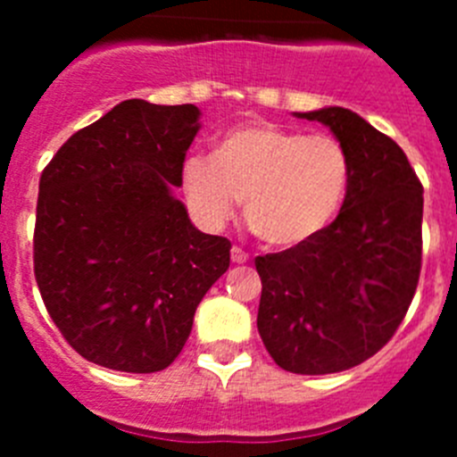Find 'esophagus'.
<instances>
[{"label":"esophagus","instance_id":"1","mask_svg":"<svg viewBox=\"0 0 457 457\" xmlns=\"http://www.w3.org/2000/svg\"><path fill=\"white\" fill-rule=\"evenodd\" d=\"M231 261H233V263H247V261H249V253L245 252V249L237 247V245H236V247L231 249Z\"/></svg>","mask_w":457,"mask_h":457}]
</instances>
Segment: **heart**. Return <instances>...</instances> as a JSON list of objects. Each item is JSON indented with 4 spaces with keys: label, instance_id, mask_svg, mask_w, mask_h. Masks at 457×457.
<instances>
[{
    "label": "heart",
    "instance_id": "obj_1",
    "mask_svg": "<svg viewBox=\"0 0 457 457\" xmlns=\"http://www.w3.org/2000/svg\"><path fill=\"white\" fill-rule=\"evenodd\" d=\"M353 180V157L332 135H306L270 120L226 130L212 157L192 155L183 185L192 210L224 224L242 201L249 231L277 249L300 247L332 224Z\"/></svg>",
    "mask_w": 457,
    "mask_h": 457
}]
</instances>
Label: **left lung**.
<instances>
[{"label": "left lung", "instance_id": "8db88e82", "mask_svg": "<svg viewBox=\"0 0 457 457\" xmlns=\"http://www.w3.org/2000/svg\"><path fill=\"white\" fill-rule=\"evenodd\" d=\"M320 120L353 157L337 220L300 247L256 256L258 334L284 370L327 375L382 350L405 318L421 274L423 185L391 137L350 109Z\"/></svg>", "mask_w": 457, "mask_h": 457}]
</instances>
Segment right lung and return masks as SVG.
<instances>
[{
	"label": "right lung",
	"mask_w": 457,
	"mask_h": 457,
	"mask_svg": "<svg viewBox=\"0 0 457 457\" xmlns=\"http://www.w3.org/2000/svg\"><path fill=\"white\" fill-rule=\"evenodd\" d=\"M196 120L194 104L123 100L40 173L36 284L87 361L123 373L167 369L199 302L228 270L231 242L196 231L171 196Z\"/></svg>",
	"instance_id": "right-lung-1"
}]
</instances>
